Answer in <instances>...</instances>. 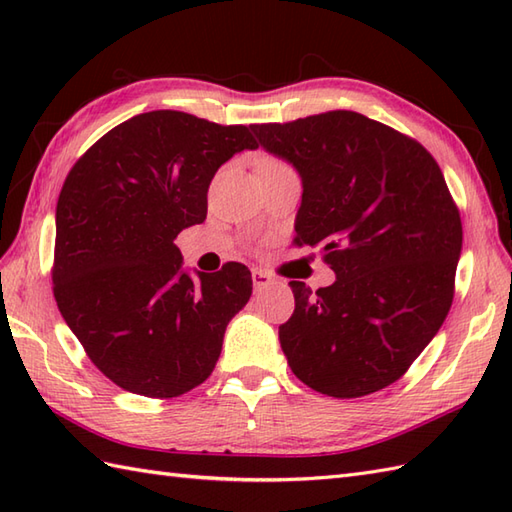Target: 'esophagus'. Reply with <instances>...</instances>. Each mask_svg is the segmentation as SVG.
Instances as JSON below:
<instances>
[{
	"label": "esophagus",
	"mask_w": 512,
	"mask_h": 512,
	"mask_svg": "<svg viewBox=\"0 0 512 512\" xmlns=\"http://www.w3.org/2000/svg\"><path fill=\"white\" fill-rule=\"evenodd\" d=\"M270 275H266L264 270H253V286H255V290H262V288H266V286H270Z\"/></svg>",
	"instance_id": "obj_1"
}]
</instances>
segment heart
Masks as SVG:
<instances>
[{
    "label": "heart",
    "mask_w": 512,
    "mask_h": 512,
    "mask_svg": "<svg viewBox=\"0 0 512 512\" xmlns=\"http://www.w3.org/2000/svg\"><path fill=\"white\" fill-rule=\"evenodd\" d=\"M277 165H286V162H281L277 158H264L262 162H259V167H277Z\"/></svg>",
    "instance_id": "obj_1"
}]
</instances>
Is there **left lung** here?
Returning <instances> with one entry per match:
<instances>
[{
	"label": "left lung",
	"mask_w": 512,
	"mask_h": 512,
	"mask_svg": "<svg viewBox=\"0 0 512 512\" xmlns=\"http://www.w3.org/2000/svg\"><path fill=\"white\" fill-rule=\"evenodd\" d=\"M303 180L295 246H319L336 281H290L281 350L301 383L361 398L405 376L453 303L458 204L418 140L358 112L253 125Z\"/></svg>",
	"instance_id": "left-lung-1"
}]
</instances>
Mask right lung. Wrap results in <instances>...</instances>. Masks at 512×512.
<instances>
[{
  "mask_svg": "<svg viewBox=\"0 0 512 512\" xmlns=\"http://www.w3.org/2000/svg\"><path fill=\"white\" fill-rule=\"evenodd\" d=\"M242 149H257L246 125L156 110L110 129L63 182L54 299L90 361L125 391L176 398L204 383L250 299L246 266L193 279L173 244L206 220L215 171Z\"/></svg>",
  "mask_w": 512,
  "mask_h": 512,
  "instance_id": "1",
  "label": "right lung"
}]
</instances>
